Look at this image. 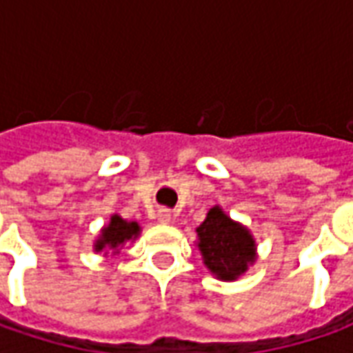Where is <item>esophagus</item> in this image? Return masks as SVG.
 Wrapping results in <instances>:
<instances>
[{
	"label": "esophagus",
	"instance_id": "1",
	"mask_svg": "<svg viewBox=\"0 0 353 353\" xmlns=\"http://www.w3.org/2000/svg\"><path fill=\"white\" fill-rule=\"evenodd\" d=\"M157 220L160 224H172V212L166 208H160L157 214Z\"/></svg>",
	"mask_w": 353,
	"mask_h": 353
}]
</instances>
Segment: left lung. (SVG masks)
<instances>
[{
    "mask_svg": "<svg viewBox=\"0 0 353 353\" xmlns=\"http://www.w3.org/2000/svg\"><path fill=\"white\" fill-rule=\"evenodd\" d=\"M195 232L203 265L218 280L234 282L255 265L257 241L251 230L228 216L222 207L210 208Z\"/></svg>",
    "mask_w": 353,
    "mask_h": 353,
    "instance_id": "1",
    "label": "left lung"
}]
</instances>
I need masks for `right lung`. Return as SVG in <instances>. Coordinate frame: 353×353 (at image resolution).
I'll return each instance as SVG.
<instances>
[{
    "mask_svg": "<svg viewBox=\"0 0 353 353\" xmlns=\"http://www.w3.org/2000/svg\"><path fill=\"white\" fill-rule=\"evenodd\" d=\"M141 236V226L135 220H125L119 214H112L110 222L102 226L100 234L96 236L92 249L96 253L104 255H119L127 243H133Z\"/></svg>",
    "mask_w": 353,
    "mask_h": 353,
    "instance_id": "add662e5",
    "label": "right lung"
}]
</instances>
